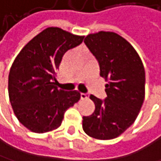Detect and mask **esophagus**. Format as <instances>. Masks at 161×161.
<instances>
[{
	"mask_svg": "<svg viewBox=\"0 0 161 161\" xmlns=\"http://www.w3.org/2000/svg\"><path fill=\"white\" fill-rule=\"evenodd\" d=\"M80 98H81V100H87V99H89V94L88 93H81L80 94Z\"/></svg>",
	"mask_w": 161,
	"mask_h": 161,
	"instance_id": "34e87169",
	"label": "esophagus"
}]
</instances>
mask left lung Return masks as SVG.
I'll use <instances>...</instances> for the list:
<instances>
[{
    "instance_id": "left-lung-1",
    "label": "left lung",
    "mask_w": 161,
    "mask_h": 161,
    "mask_svg": "<svg viewBox=\"0 0 161 161\" xmlns=\"http://www.w3.org/2000/svg\"><path fill=\"white\" fill-rule=\"evenodd\" d=\"M85 44L95 56L100 75L105 78L106 99H91L95 110L83 117V129L98 140L115 139L136 120L145 96L144 67L136 50L113 32H98L85 37Z\"/></svg>"
}]
</instances>
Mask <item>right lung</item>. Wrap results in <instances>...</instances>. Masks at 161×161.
Returning <instances> with one entry per match:
<instances>
[{"mask_svg":"<svg viewBox=\"0 0 161 161\" xmlns=\"http://www.w3.org/2000/svg\"><path fill=\"white\" fill-rule=\"evenodd\" d=\"M83 39L49 27L31 39L15 58L8 76L9 100L19 123L32 132L58 128L65 111L79 101L78 92L55 87V75L65 53Z\"/></svg>","mask_w":161,"mask_h":161,"instance_id":"add662e5","label":"right lung"}]
</instances>
